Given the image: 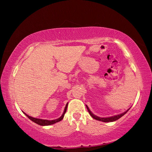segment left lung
<instances>
[{
    "mask_svg": "<svg viewBox=\"0 0 152 152\" xmlns=\"http://www.w3.org/2000/svg\"><path fill=\"white\" fill-rule=\"evenodd\" d=\"M86 107L87 108V110H88V111L89 113V114L91 115V116L94 118V119L96 120H98V121H102V122H113V121H117L119 119V118H121V117H123V115H124L126 113H127L129 109L127 110V111H125V113H122V114H120V115H115V116H113V117H107V118H101V117H99L96 116V115H94L93 113H92L91 110H90V109H88V107L87 105H86Z\"/></svg>",
    "mask_w": 152,
    "mask_h": 152,
    "instance_id": "1",
    "label": "left lung"
}]
</instances>
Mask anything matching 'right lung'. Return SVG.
<instances>
[{"label": "right lung", "mask_w": 152, "mask_h": 152, "mask_svg": "<svg viewBox=\"0 0 152 152\" xmlns=\"http://www.w3.org/2000/svg\"><path fill=\"white\" fill-rule=\"evenodd\" d=\"M67 107H68V103L66 104V107H65V109H64V113L62 114V115L59 118V119H57L56 120H51V121H49V120H44V119H36V118H33V117H30L29 115H27L26 113H24V114L26 115V116L29 118V119L30 120H31L32 121H33L35 123H37V124L39 125H53L54 124V123H57V122H59L60 121H61L63 119V118L64 117V115H65V113L66 112V110H67Z\"/></svg>", "instance_id": "obj_1"}]
</instances>
